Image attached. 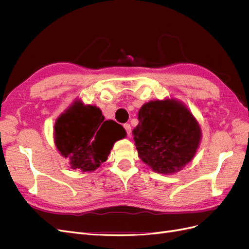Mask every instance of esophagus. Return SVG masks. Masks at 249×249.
I'll return each instance as SVG.
<instances>
[{"mask_svg": "<svg viewBox=\"0 0 249 249\" xmlns=\"http://www.w3.org/2000/svg\"><path fill=\"white\" fill-rule=\"evenodd\" d=\"M124 130H125L126 133H127V136L131 137V133H132L131 124H124Z\"/></svg>", "mask_w": 249, "mask_h": 249, "instance_id": "obj_1", "label": "esophagus"}]
</instances>
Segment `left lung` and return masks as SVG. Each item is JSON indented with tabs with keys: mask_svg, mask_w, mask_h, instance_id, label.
I'll return each mask as SVG.
<instances>
[{
	"mask_svg": "<svg viewBox=\"0 0 249 249\" xmlns=\"http://www.w3.org/2000/svg\"><path fill=\"white\" fill-rule=\"evenodd\" d=\"M134 141L138 156L153 171L172 175L196 154L201 129L191 111L173 97L145 103L138 112Z\"/></svg>",
	"mask_w": 249,
	"mask_h": 249,
	"instance_id": "8db88e82",
	"label": "left lung"
}]
</instances>
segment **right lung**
<instances>
[{
	"label": "right lung",
	"instance_id": "right-lung-1",
	"mask_svg": "<svg viewBox=\"0 0 249 249\" xmlns=\"http://www.w3.org/2000/svg\"><path fill=\"white\" fill-rule=\"evenodd\" d=\"M126 136L123 125L105 120L101 109L76 99L56 119L54 142L70 167L91 172L107 160L117 140Z\"/></svg>",
	"mask_w": 249,
	"mask_h": 249
}]
</instances>
